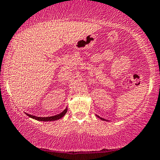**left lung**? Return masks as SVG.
Listing matches in <instances>:
<instances>
[{"mask_svg":"<svg viewBox=\"0 0 160 160\" xmlns=\"http://www.w3.org/2000/svg\"><path fill=\"white\" fill-rule=\"evenodd\" d=\"M96 115V114H95ZM96 117H98V118H100V119H102V120H103V121H105V120H106V121H108V120H106V119H103V118H101V117H100L99 116H98V115H96Z\"/></svg>","mask_w":160,"mask_h":160,"instance_id":"8db88e82","label":"left lung"}]
</instances>
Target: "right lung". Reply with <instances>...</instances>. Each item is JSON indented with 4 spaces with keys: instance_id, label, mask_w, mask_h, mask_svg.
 I'll return each mask as SVG.
<instances>
[{
    "instance_id": "1",
    "label": "right lung",
    "mask_w": 160,
    "mask_h": 160,
    "mask_svg": "<svg viewBox=\"0 0 160 160\" xmlns=\"http://www.w3.org/2000/svg\"><path fill=\"white\" fill-rule=\"evenodd\" d=\"M68 111V107H66V108L65 109L64 111H62V112L58 113V114L52 116V117H36V116L34 115H31L29 114V113H25L28 117L32 118V119H36L37 121H43V122H51V121H56V120H58L61 119V118L65 116V113H67Z\"/></svg>"
}]
</instances>
